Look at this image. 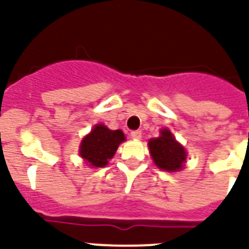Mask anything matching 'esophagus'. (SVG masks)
Listing matches in <instances>:
<instances>
[{"instance_id": "esophagus-1", "label": "esophagus", "mask_w": 249, "mask_h": 249, "mask_svg": "<svg viewBox=\"0 0 249 249\" xmlns=\"http://www.w3.org/2000/svg\"><path fill=\"white\" fill-rule=\"evenodd\" d=\"M131 137L133 138V140H140V138L142 137V132H141L140 129H137V131H132Z\"/></svg>"}]
</instances>
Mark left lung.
I'll return each instance as SVG.
<instances>
[{"label":"left lung","mask_w":249,"mask_h":249,"mask_svg":"<svg viewBox=\"0 0 249 249\" xmlns=\"http://www.w3.org/2000/svg\"><path fill=\"white\" fill-rule=\"evenodd\" d=\"M148 147L156 166L163 171H179L186 162V151L168 129H162L160 137L149 140Z\"/></svg>","instance_id":"1"}]
</instances>
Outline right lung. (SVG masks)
<instances>
[{"label":"right lung","instance_id":"obj_1","mask_svg":"<svg viewBox=\"0 0 249 249\" xmlns=\"http://www.w3.org/2000/svg\"><path fill=\"white\" fill-rule=\"evenodd\" d=\"M124 140L121 129L112 131L103 124H97L89 136L83 138L80 155L89 166L105 167Z\"/></svg>","mask_w":249,"mask_h":249}]
</instances>
